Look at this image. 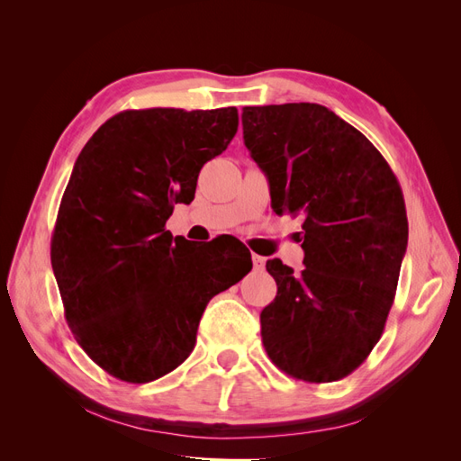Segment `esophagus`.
Returning a JSON list of instances; mask_svg holds the SVG:
<instances>
[{
    "label": "esophagus",
    "instance_id": "1",
    "mask_svg": "<svg viewBox=\"0 0 461 461\" xmlns=\"http://www.w3.org/2000/svg\"><path fill=\"white\" fill-rule=\"evenodd\" d=\"M252 261H254V269H258V271H261L263 267H265V258H261V256H258V254H252Z\"/></svg>",
    "mask_w": 461,
    "mask_h": 461
}]
</instances>
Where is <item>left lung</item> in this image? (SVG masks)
<instances>
[{
	"instance_id": "left-lung-1",
	"label": "left lung",
	"mask_w": 461,
	"mask_h": 461,
	"mask_svg": "<svg viewBox=\"0 0 461 461\" xmlns=\"http://www.w3.org/2000/svg\"><path fill=\"white\" fill-rule=\"evenodd\" d=\"M244 144L269 180L276 215H303L298 273L269 259L261 312L273 364L330 383L364 364L393 308L408 217L398 180L367 138L319 104L242 109Z\"/></svg>"
}]
</instances>
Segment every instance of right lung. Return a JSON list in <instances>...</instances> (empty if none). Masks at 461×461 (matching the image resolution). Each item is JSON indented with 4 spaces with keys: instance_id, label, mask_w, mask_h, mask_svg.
<instances>
[{
    "instance_id": "add662e5",
    "label": "right lung",
    "mask_w": 461,
    "mask_h": 461,
    "mask_svg": "<svg viewBox=\"0 0 461 461\" xmlns=\"http://www.w3.org/2000/svg\"><path fill=\"white\" fill-rule=\"evenodd\" d=\"M236 107L132 109L105 121L73 167L51 239L65 319L92 361L142 384L190 356L207 302L252 271L229 242L165 230L194 200L203 163L227 149Z\"/></svg>"
}]
</instances>
